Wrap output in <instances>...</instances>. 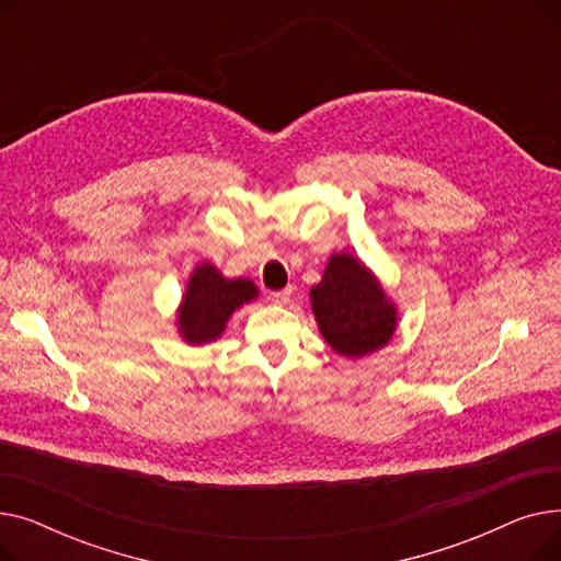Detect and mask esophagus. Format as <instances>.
<instances>
[{"mask_svg": "<svg viewBox=\"0 0 561 561\" xmlns=\"http://www.w3.org/2000/svg\"><path fill=\"white\" fill-rule=\"evenodd\" d=\"M290 288H282V290H273V293H268V300L271 302H275V305H286L288 300H290Z\"/></svg>", "mask_w": 561, "mask_h": 561, "instance_id": "obj_1", "label": "esophagus"}]
</instances>
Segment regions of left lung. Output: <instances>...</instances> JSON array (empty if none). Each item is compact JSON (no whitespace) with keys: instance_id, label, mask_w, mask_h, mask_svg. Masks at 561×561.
<instances>
[{"instance_id":"left-lung-1","label":"left lung","mask_w":561,"mask_h":561,"mask_svg":"<svg viewBox=\"0 0 561 561\" xmlns=\"http://www.w3.org/2000/svg\"><path fill=\"white\" fill-rule=\"evenodd\" d=\"M309 298L322 339L341 357H366L396 334L398 309L393 300L355 254H332Z\"/></svg>"}]
</instances>
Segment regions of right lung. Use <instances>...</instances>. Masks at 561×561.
<instances>
[{
  "instance_id": "right-lung-1",
  "label": "right lung",
  "mask_w": 561,
  "mask_h": 561,
  "mask_svg": "<svg viewBox=\"0 0 561 561\" xmlns=\"http://www.w3.org/2000/svg\"><path fill=\"white\" fill-rule=\"evenodd\" d=\"M256 298L254 282L245 277L227 279L214 263L202 261L191 273L176 309V330L191 345L211 343L222 336L231 313Z\"/></svg>"
}]
</instances>
